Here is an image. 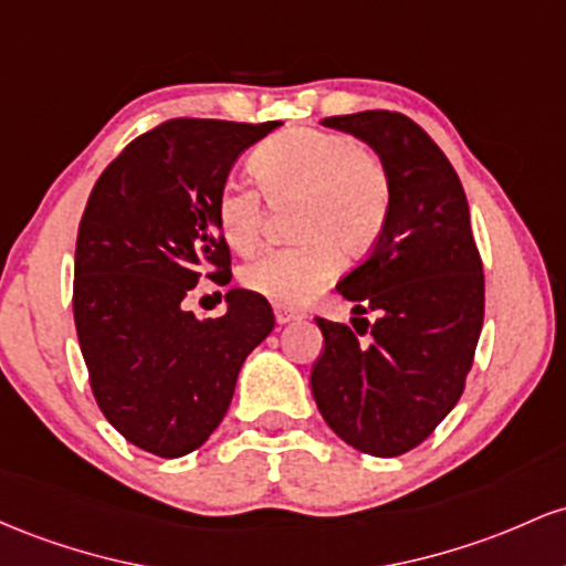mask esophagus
<instances>
[{
  "mask_svg": "<svg viewBox=\"0 0 566 566\" xmlns=\"http://www.w3.org/2000/svg\"><path fill=\"white\" fill-rule=\"evenodd\" d=\"M300 317H302V313H296V310L283 307V304H275L277 326H285V323H294V321H300Z\"/></svg>",
  "mask_w": 566,
  "mask_h": 566,
  "instance_id": "esophagus-1",
  "label": "esophagus"
}]
</instances>
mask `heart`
Here are the masks:
<instances>
[{
	"instance_id": "obj_1",
	"label": "heart",
	"mask_w": 566,
	"mask_h": 566,
	"mask_svg": "<svg viewBox=\"0 0 566 566\" xmlns=\"http://www.w3.org/2000/svg\"><path fill=\"white\" fill-rule=\"evenodd\" d=\"M251 174L272 206L296 202L291 249L259 253L240 283L281 304H304L339 272V251L364 256L385 230L390 184L385 168L350 136L294 128L253 151ZM216 224L234 251H249L262 230V200L240 181L216 198Z\"/></svg>"
}]
</instances>
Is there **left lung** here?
Returning a JSON list of instances; mask_svg holds the SVG:
<instances>
[{
  "instance_id": "left-lung-1",
  "label": "left lung",
  "mask_w": 566,
  "mask_h": 566,
  "mask_svg": "<svg viewBox=\"0 0 566 566\" xmlns=\"http://www.w3.org/2000/svg\"><path fill=\"white\" fill-rule=\"evenodd\" d=\"M371 146L390 184L385 230L336 291L353 302L345 323L315 317L321 358L310 374L323 420L371 457H398L436 430L460 401L484 323V270L471 208L452 163L398 112L323 119ZM369 332L366 343L357 334Z\"/></svg>"
}]
</instances>
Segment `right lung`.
I'll return each mask as SVG.
<instances>
[{"instance_id":"right-lung-1","label":"right lung","mask_w":566,"mask_h":566,"mask_svg":"<svg viewBox=\"0 0 566 566\" xmlns=\"http://www.w3.org/2000/svg\"><path fill=\"white\" fill-rule=\"evenodd\" d=\"M277 123L170 119L95 181L74 253V323L104 417L144 452L184 457L230 409L243 360L275 328L270 302L227 291L200 321L184 296L202 272L230 275L216 198L232 165ZM217 272L213 273L212 270Z\"/></svg>"}]
</instances>
